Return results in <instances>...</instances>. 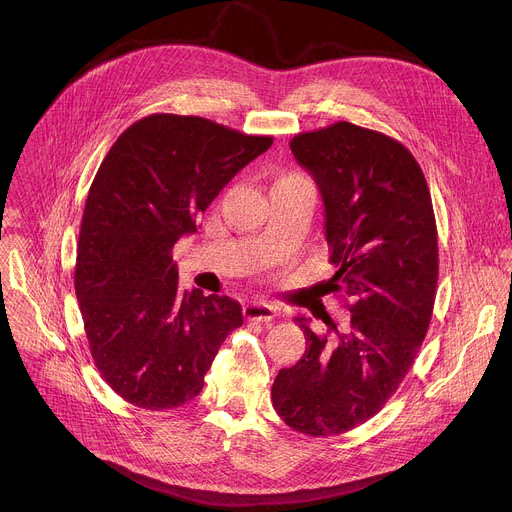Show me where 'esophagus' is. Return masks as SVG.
<instances>
[{"label": "esophagus", "mask_w": 512, "mask_h": 512, "mask_svg": "<svg viewBox=\"0 0 512 512\" xmlns=\"http://www.w3.org/2000/svg\"><path fill=\"white\" fill-rule=\"evenodd\" d=\"M243 314L247 320H255V322H271L277 316V310L271 304L265 302H249L243 308Z\"/></svg>", "instance_id": "1"}]
</instances>
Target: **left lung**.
Listing matches in <instances>:
<instances>
[{
	"instance_id": "left-lung-1",
	"label": "left lung",
	"mask_w": 512,
	"mask_h": 512,
	"mask_svg": "<svg viewBox=\"0 0 512 512\" xmlns=\"http://www.w3.org/2000/svg\"><path fill=\"white\" fill-rule=\"evenodd\" d=\"M289 148L322 194L344 324L296 322L304 356L273 381L277 415L312 437L344 433L383 409L427 334L437 285V229L425 176L397 139L348 121L298 133Z\"/></svg>"
}]
</instances>
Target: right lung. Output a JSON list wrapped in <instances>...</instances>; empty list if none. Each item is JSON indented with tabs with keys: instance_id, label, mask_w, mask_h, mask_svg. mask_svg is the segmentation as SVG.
I'll use <instances>...</instances> for the list:
<instances>
[{
	"instance_id": "right-lung-1",
	"label": "right lung",
	"mask_w": 512,
	"mask_h": 512,
	"mask_svg": "<svg viewBox=\"0 0 512 512\" xmlns=\"http://www.w3.org/2000/svg\"><path fill=\"white\" fill-rule=\"evenodd\" d=\"M271 143L204 117L154 113L111 145L83 212L75 291L95 367L127 403L164 411L194 399L243 324L239 302L178 285L172 249Z\"/></svg>"
}]
</instances>
